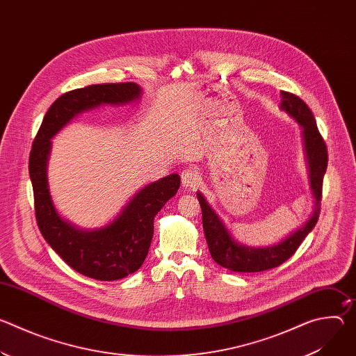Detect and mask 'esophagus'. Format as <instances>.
Returning a JSON list of instances; mask_svg holds the SVG:
<instances>
[{
  "label": "esophagus",
  "instance_id": "obj_1",
  "mask_svg": "<svg viewBox=\"0 0 356 356\" xmlns=\"http://www.w3.org/2000/svg\"><path fill=\"white\" fill-rule=\"evenodd\" d=\"M201 183V176L195 169H186L181 173V186L186 188H195Z\"/></svg>",
  "mask_w": 356,
  "mask_h": 356
}]
</instances>
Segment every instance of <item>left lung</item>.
<instances>
[{"mask_svg": "<svg viewBox=\"0 0 356 356\" xmlns=\"http://www.w3.org/2000/svg\"><path fill=\"white\" fill-rule=\"evenodd\" d=\"M280 95V110L286 111L293 120H296L302 129L301 134L304 142V154H306L310 187L314 195V210L306 222L290 232L280 242L255 248L238 242L231 235L222 220L210 207L204 195L197 191V198L202 214V229H204L209 250L213 259L220 266L232 272H262L282 265L297 250L300 243L312 232L318 221L323 195V179L328 163L327 146L321 134L318 132L316 118L307 104L291 92L282 91Z\"/></svg>", "mask_w": 356, "mask_h": 356, "instance_id": "left-lung-1", "label": "left lung"}]
</instances>
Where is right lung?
Here are the masks:
<instances>
[{
	"label": "right lung",
	"instance_id": "add662e5",
	"mask_svg": "<svg viewBox=\"0 0 356 356\" xmlns=\"http://www.w3.org/2000/svg\"><path fill=\"white\" fill-rule=\"evenodd\" d=\"M135 83L94 84L60 95L47 110L29 155L35 214L40 234L76 272L95 280H118L136 272L154 236L155 216L177 193V173L142 187L107 225L88 229L65 220L56 210L47 183V162L52 139L77 115L99 106H125L138 101Z\"/></svg>",
	"mask_w": 356,
	"mask_h": 356
}]
</instances>
